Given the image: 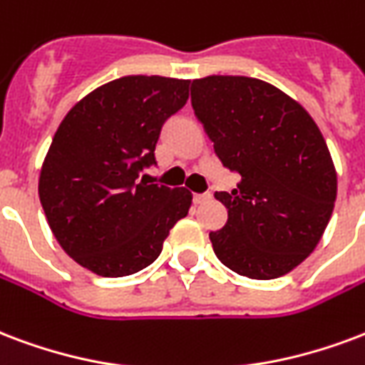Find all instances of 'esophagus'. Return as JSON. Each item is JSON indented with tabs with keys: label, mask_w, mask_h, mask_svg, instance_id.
Instances as JSON below:
<instances>
[{
	"label": "esophagus",
	"mask_w": 365,
	"mask_h": 365,
	"mask_svg": "<svg viewBox=\"0 0 365 365\" xmlns=\"http://www.w3.org/2000/svg\"><path fill=\"white\" fill-rule=\"evenodd\" d=\"M212 198V194L210 192H200V194H192V200L194 204H202V202H205V200Z\"/></svg>",
	"instance_id": "obj_1"
}]
</instances>
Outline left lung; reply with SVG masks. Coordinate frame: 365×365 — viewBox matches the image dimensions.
<instances>
[{
  "instance_id": "left-lung-1",
  "label": "left lung",
  "mask_w": 365,
  "mask_h": 365,
  "mask_svg": "<svg viewBox=\"0 0 365 365\" xmlns=\"http://www.w3.org/2000/svg\"><path fill=\"white\" fill-rule=\"evenodd\" d=\"M192 108L223 167L240 175L215 192L229 219L210 232L219 262L238 275L277 279L314 252L336 198L327 144L306 109L250 76L192 81Z\"/></svg>"
}]
</instances>
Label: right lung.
Instances as JSON below:
<instances>
[{"label":"right lung","mask_w":365,"mask_h":365,"mask_svg":"<svg viewBox=\"0 0 365 365\" xmlns=\"http://www.w3.org/2000/svg\"><path fill=\"white\" fill-rule=\"evenodd\" d=\"M190 81L123 76L82 98L57 128L40 173V202L57 242L82 267L127 277L153 264L190 192L148 185L155 144L185 108Z\"/></svg>","instance_id":"obj_1"}]
</instances>
